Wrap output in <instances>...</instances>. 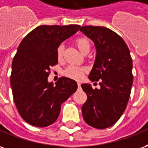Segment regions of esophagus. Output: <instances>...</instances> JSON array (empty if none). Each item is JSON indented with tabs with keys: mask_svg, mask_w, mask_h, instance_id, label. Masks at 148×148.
Listing matches in <instances>:
<instances>
[{
	"mask_svg": "<svg viewBox=\"0 0 148 148\" xmlns=\"http://www.w3.org/2000/svg\"><path fill=\"white\" fill-rule=\"evenodd\" d=\"M77 86H78V88H80V86H81V83L80 82H77Z\"/></svg>",
	"mask_w": 148,
	"mask_h": 148,
	"instance_id": "1",
	"label": "esophagus"
}]
</instances>
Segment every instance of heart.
I'll use <instances>...</instances> for the list:
<instances>
[{
	"label": "heart",
	"instance_id": "1",
	"mask_svg": "<svg viewBox=\"0 0 148 148\" xmlns=\"http://www.w3.org/2000/svg\"><path fill=\"white\" fill-rule=\"evenodd\" d=\"M75 45L79 49V51L82 53L90 51L91 44L88 38H78L75 40ZM64 55V46L59 45L57 49V58L58 61H62L63 59ZM86 71V69L85 67L77 66H70L64 71L63 74L65 76L71 77L73 79L79 80L81 79L84 73Z\"/></svg>",
	"mask_w": 148,
	"mask_h": 148
}]
</instances>
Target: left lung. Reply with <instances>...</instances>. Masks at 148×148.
Masks as SVG:
<instances>
[{
  "label": "left lung",
  "instance_id": "left-lung-1",
  "mask_svg": "<svg viewBox=\"0 0 148 148\" xmlns=\"http://www.w3.org/2000/svg\"><path fill=\"white\" fill-rule=\"evenodd\" d=\"M80 30L95 44L96 59L89 78L99 82L101 87L81 85L87 95L82 116L92 127L105 129L114 124L127 107L133 83L132 58L123 39L110 29L86 25Z\"/></svg>",
  "mask_w": 148,
  "mask_h": 148
}]
</instances>
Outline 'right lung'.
Wrapping results in <instances>:
<instances>
[{
  "mask_svg": "<svg viewBox=\"0 0 148 148\" xmlns=\"http://www.w3.org/2000/svg\"><path fill=\"white\" fill-rule=\"evenodd\" d=\"M79 25H40L21 41L12 63L10 83L16 109L29 124L45 127L59 116L61 105L77 90V82L62 77L48 82L50 67L58 64L57 49Z\"/></svg>",
  "mask_w": 148,
  "mask_h": 148,
  "instance_id": "right-lung-1",
  "label": "right lung"
}]
</instances>
